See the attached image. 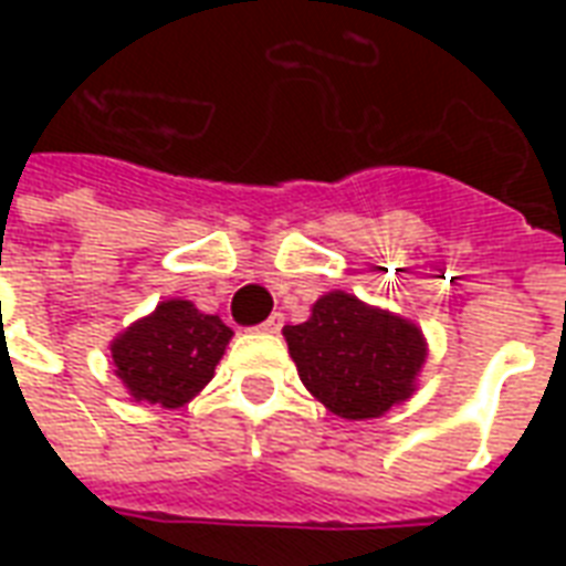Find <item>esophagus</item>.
Here are the masks:
<instances>
[{"mask_svg": "<svg viewBox=\"0 0 566 566\" xmlns=\"http://www.w3.org/2000/svg\"><path fill=\"white\" fill-rule=\"evenodd\" d=\"M282 326H284V317L279 314V311H275L273 317H266L258 328H261V332H266V335H275V332H282Z\"/></svg>", "mask_w": 566, "mask_h": 566, "instance_id": "1", "label": "esophagus"}]
</instances>
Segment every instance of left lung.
Masks as SVG:
<instances>
[{
    "label": "left lung",
    "instance_id": "8db88e82",
    "mask_svg": "<svg viewBox=\"0 0 566 566\" xmlns=\"http://www.w3.org/2000/svg\"><path fill=\"white\" fill-rule=\"evenodd\" d=\"M284 337L302 385L346 420H370L408 399L426 361L413 323L340 291L317 300L311 319L284 326Z\"/></svg>",
    "mask_w": 566,
    "mask_h": 566
}]
</instances>
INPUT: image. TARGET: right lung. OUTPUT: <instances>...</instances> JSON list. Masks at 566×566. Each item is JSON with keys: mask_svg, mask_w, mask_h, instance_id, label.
I'll return each mask as SVG.
<instances>
[{"mask_svg": "<svg viewBox=\"0 0 566 566\" xmlns=\"http://www.w3.org/2000/svg\"><path fill=\"white\" fill-rule=\"evenodd\" d=\"M231 328L185 300L161 302L111 346L117 376L137 402L179 408L213 376Z\"/></svg>", "mask_w": 566, "mask_h": 566, "instance_id": "obj_1", "label": "right lung"}]
</instances>
